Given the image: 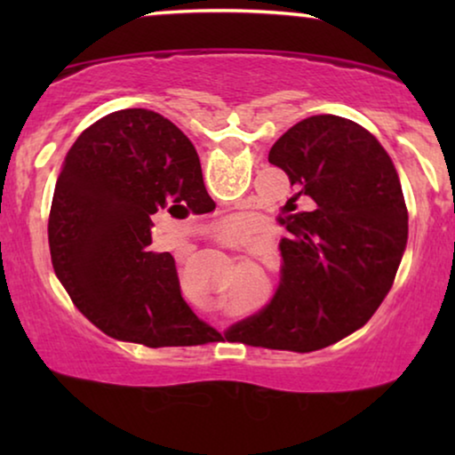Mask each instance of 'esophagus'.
I'll list each match as a JSON object with an SVG mask.
<instances>
[{"label":"esophagus","instance_id":"1","mask_svg":"<svg viewBox=\"0 0 455 455\" xmlns=\"http://www.w3.org/2000/svg\"><path fill=\"white\" fill-rule=\"evenodd\" d=\"M213 238H217V240H220L221 242V244H229V240L226 238V235H223V234H213Z\"/></svg>","mask_w":455,"mask_h":455}]
</instances>
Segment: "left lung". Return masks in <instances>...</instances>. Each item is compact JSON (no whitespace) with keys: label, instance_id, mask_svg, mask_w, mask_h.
<instances>
[{"label":"left lung","instance_id":"obj_1","mask_svg":"<svg viewBox=\"0 0 455 455\" xmlns=\"http://www.w3.org/2000/svg\"><path fill=\"white\" fill-rule=\"evenodd\" d=\"M269 164L294 196L279 223L282 275L271 302L229 327L234 339L313 352L371 319L395 279L408 240V209L389 155L360 124L310 116L279 136ZM298 197L315 207L293 213Z\"/></svg>","mask_w":455,"mask_h":455}]
</instances>
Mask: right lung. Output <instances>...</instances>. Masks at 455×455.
<instances>
[{"label":"right lung","instance_id":"1","mask_svg":"<svg viewBox=\"0 0 455 455\" xmlns=\"http://www.w3.org/2000/svg\"><path fill=\"white\" fill-rule=\"evenodd\" d=\"M215 209L196 148L148 109H122L78 136L49 213V251L76 308L103 333L148 347L198 346L221 333L182 298L176 260L151 251V217Z\"/></svg>","mask_w":455,"mask_h":455}]
</instances>
